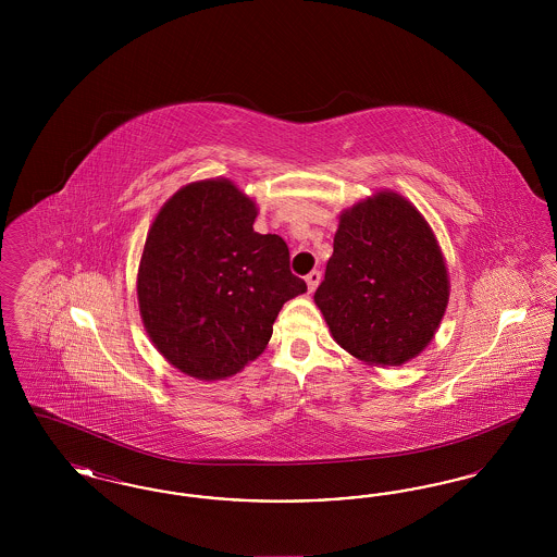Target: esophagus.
Returning a JSON list of instances; mask_svg holds the SVG:
<instances>
[{
	"label": "esophagus",
	"instance_id": "esophagus-1",
	"mask_svg": "<svg viewBox=\"0 0 557 557\" xmlns=\"http://www.w3.org/2000/svg\"><path fill=\"white\" fill-rule=\"evenodd\" d=\"M305 280H307V286H309V292L315 290V288H318L319 286V282H321V271H318V269H313V271H311V273H309V275H307Z\"/></svg>",
	"mask_w": 557,
	"mask_h": 557
}]
</instances>
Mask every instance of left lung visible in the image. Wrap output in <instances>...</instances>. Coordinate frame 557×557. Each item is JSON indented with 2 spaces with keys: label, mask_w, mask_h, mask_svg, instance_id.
<instances>
[{
  "label": "left lung",
  "mask_w": 557,
  "mask_h": 557,
  "mask_svg": "<svg viewBox=\"0 0 557 557\" xmlns=\"http://www.w3.org/2000/svg\"><path fill=\"white\" fill-rule=\"evenodd\" d=\"M449 300L436 238L393 191L343 212L315 305L334 341L370 366H400L432 341Z\"/></svg>",
  "instance_id": "left-lung-1"
}]
</instances>
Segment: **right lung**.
<instances>
[{
  "label": "right lung",
  "mask_w": 557,
  "mask_h": 557,
  "mask_svg": "<svg viewBox=\"0 0 557 557\" xmlns=\"http://www.w3.org/2000/svg\"><path fill=\"white\" fill-rule=\"evenodd\" d=\"M257 207L227 180L182 187L160 209L144 246L137 298L169 363L223 380L255 361L286 300L307 290L288 244L257 234Z\"/></svg>",
  "instance_id": "1"
}]
</instances>
